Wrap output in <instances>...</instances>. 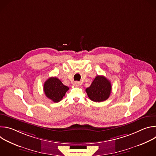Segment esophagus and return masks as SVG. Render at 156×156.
<instances>
[{"instance_id":"34e87169","label":"esophagus","mask_w":156,"mask_h":156,"mask_svg":"<svg viewBox=\"0 0 156 156\" xmlns=\"http://www.w3.org/2000/svg\"><path fill=\"white\" fill-rule=\"evenodd\" d=\"M73 85H74L75 86H76V87H78V86H80V83H79V82H77V81L74 82Z\"/></svg>"}]
</instances>
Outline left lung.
<instances>
[{"mask_svg":"<svg viewBox=\"0 0 156 156\" xmlns=\"http://www.w3.org/2000/svg\"><path fill=\"white\" fill-rule=\"evenodd\" d=\"M112 86L105 76L98 75L91 86L86 89V92L91 101L100 102L107 100L110 94Z\"/></svg>","mask_w":156,"mask_h":156,"instance_id":"8db88e82","label":"left lung"}]
</instances>
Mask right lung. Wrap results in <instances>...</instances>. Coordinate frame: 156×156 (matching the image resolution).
I'll use <instances>...</instances> for the list:
<instances>
[{
    "mask_svg": "<svg viewBox=\"0 0 156 156\" xmlns=\"http://www.w3.org/2000/svg\"><path fill=\"white\" fill-rule=\"evenodd\" d=\"M69 87L65 86L56 77H51L44 84V91L46 96L54 102L60 101Z\"/></svg>",
    "mask_w": 156,
    "mask_h": 156,
    "instance_id": "right-lung-1",
    "label": "right lung"
}]
</instances>
